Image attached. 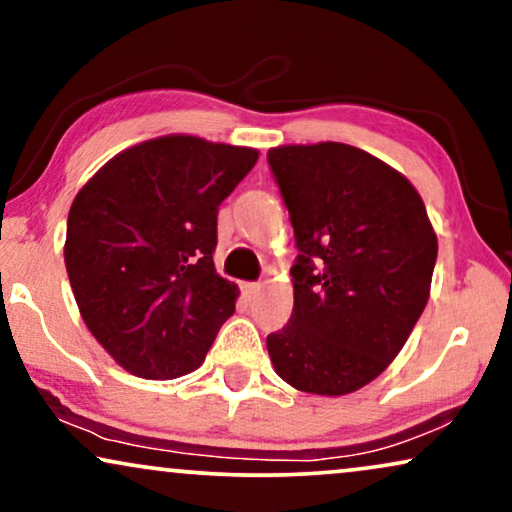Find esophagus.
Returning <instances> with one entry per match:
<instances>
[{
  "label": "esophagus",
  "mask_w": 512,
  "mask_h": 512,
  "mask_svg": "<svg viewBox=\"0 0 512 512\" xmlns=\"http://www.w3.org/2000/svg\"><path fill=\"white\" fill-rule=\"evenodd\" d=\"M261 289H263V286L256 284V282L242 284V293H244V298H247V300H254V298L258 296V293H261Z\"/></svg>",
  "instance_id": "esophagus-1"
}]
</instances>
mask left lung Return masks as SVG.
<instances>
[{"mask_svg":"<svg viewBox=\"0 0 512 512\" xmlns=\"http://www.w3.org/2000/svg\"><path fill=\"white\" fill-rule=\"evenodd\" d=\"M298 258L293 312L268 335L275 373L298 391L345 396L410 338L431 291L438 237L415 186L340 142L268 151Z\"/></svg>","mask_w":512,"mask_h":512,"instance_id":"obj_1","label":"left lung"}]
</instances>
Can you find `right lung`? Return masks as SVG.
<instances>
[{"mask_svg": "<svg viewBox=\"0 0 512 512\" xmlns=\"http://www.w3.org/2000/svg\"><path fill=\"white\" fill-rule=\"evenodd\" d=\"M258 151L167 135L130 146L76 193L65 265L88 331L128 373L174 380L205 361L237 286L214 268L216 214Z\"/></svg>", "mask_w": 512, "mask_h": 512, "instance_id": "right-lung-1", "label": "right lung"}]
</instances>
